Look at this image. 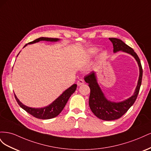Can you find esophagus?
<instances>
[{"instance_id": "esophagus-1", "label": "esophagus", "mask_w": 151, "mask_h": 151, "mask_svg": "<svg viewBox=\"0 0 151 151\" xmlns=\"http://www.w3.org/2000/svg\"><path fill=\"white\" fill-rule=\"evenodd\" d=\"M84 84V81L83 79H79L78 81H77V86H81V85H83Z\"/></svg>"}]
</instances>
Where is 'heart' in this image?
<instances>
[{
  "label": "heart",
  "mask_w": 151,
  "mask_h": 151,
  "mask_svg": "<svg viewBox=\"0 0 151 151\" xmlns=\"http://www.w3.org/2000/svg\"><path fill=\"white\" fill-rule=\"evenodd\" d=\"M97 52H98V49L93 48L89 51V55H94ZM106 57H107V53L106 52H103L101 53V54H100L99 55V60H104V59L106 58Z\"/></svg>",
  "instance_id": "heart-1"
}]
</instances>
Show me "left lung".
Masks as SVG:
<instances>
[{"label":"left lung","instance_id":"8db88e82","mask_svg":"<svg viewBox=\"0 0 151 151\" xmlns=\"http://www.w3.org/2000/svg\"><path fill=\"white\" fill-rule=\"evenodd\" d=\"M109 40L113 43L114 53L123 51L130 54L135 58L139 67L140 74L137 86L136 87L134 95L125 101L118 103L109 101L104 96L98 84L96 72L92 71L88 75L84 77V81L87 83H88L91 89L89 105L91 111L94 114V115L99 118V119L106 121L118 119L124 115L134 104L139 93L143 73L140 59L133 49L128 46L120 39L110 38Z\"/></svg>","mask_w":151,"mask_h":151}]
</instances>
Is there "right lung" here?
I'll return each mask as SVG.
<instances>
[{
    "instance_id": "add662e5",
    "label": "right lung",
    "mask_w": 151,
    "mask_h": 151,
    "mask_svg": "<svg viewBox=\"0 0 151 151\" xmlns=\"http://www.w3.org/2000/svg\"><path fill=\"white\" fill-rule=\"evenodd\" d=\"M58 40L59 39L58 38L41 37L38 39H36L35 40L33 41V42L28 43V44L35 43L40 42V41L57 42ZM28 44L25 45V46L24 47H25L26 45H28ZM77 84H73L69 88H68L67 90H65L60 96L55 100V101L52 104H50L49 106L42 108H35L26 106L17 99L16 94H14V96L18 104L19 105L21 108L24 109L26 112H28L30 115L33 116L35 118H39V119L47 120L50 119V118H53L54 117H56L61 113V111L63 110V109L64 108L68 99L70 97V96L75 92Z\"/></svg>"
}]
</instances>
